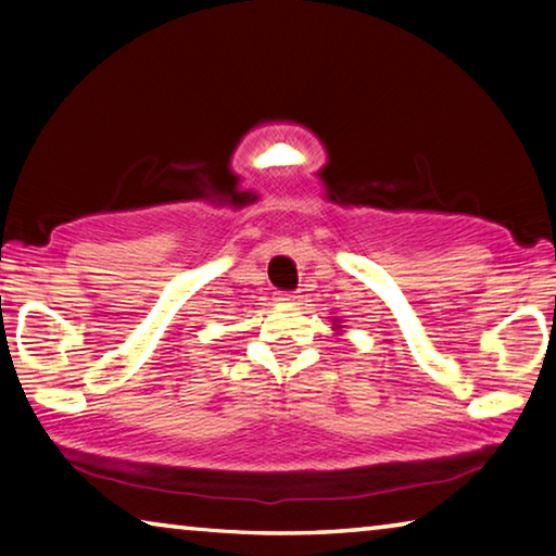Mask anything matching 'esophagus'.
I'll list each match as a JSON object with an SVG mask.
<instances>
[{
	"label": "esophagus",
	"mask_w": 556,
	"mask_h": 556,
	"mask_svg": "<svg viewBox=\"0 0 556 556\" xmlns=\"http://www.w3.org/2000/svg\"><path fill=\"white\" fill-rule=\"evenodd\" d=\"M275 301H277V304H296L299 296L291 294V291H277Z\"/></svg>",
	"instance_id": "1"
}]
</instances>
